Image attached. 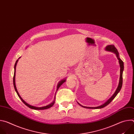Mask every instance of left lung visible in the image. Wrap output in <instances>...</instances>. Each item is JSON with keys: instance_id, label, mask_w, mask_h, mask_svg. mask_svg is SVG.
<instances>
[{"instance_id": "1", "label": "left lung", "mask_w": 134, "mask_h": 134, "mask_svg": "<svg viewBox=\"0 0 134 134\" xmlns=\"http://www.w3.org/2000/svg\"><path fill=\"white\" fill-rule=\"evenodd\" d=\"M105 50L107 51H109V52H113L114 53V54H115L116 55V57H117V59H118L119 60V65H120V78H119V84H118V86L115 91V92L114 93V94L112 95V97L108 100H107L104 103H103V104L100 105V106H98V107H85V106H83L82 105H81V104H80L78 102L77 103L80 105V106H82V107L83 108H87V109H101V108H103L105 107H106L107 105H108L114 99V98H115L117 95L118 94V93L120 92L121 88V87H122V73H123V71H124V62L121 60V59L120 58V57H119V52L117 50V49L115 48V47H114L113 45H108L105 48Z\"/></svg>"}]
</instances>
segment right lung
<instances>
[{"label":"right lung","mask_w":134,"mask_h":134,"mask_svg":"<svg viewBox=\"0 0 134 134\" xmlns=\"http://www.w3.org/2000/svg\"><path fill=\"white\" fill-rule=\"evenodd\" d=\"M21 57H20V58H19L16 60V63H15V66H14V77H13V84H14V88H15V90L16 92L17 93V95H18V97L20 98V99L22 100V101L26 106H27L29 108H31V109H33V110H44V109H49V108L52 107L53 105V104H54V102H55V96H54V100L52 102H51L50 104H48V105H46V106H44V107H38L33 106V105H31L28 104L27 103H26V102L21 98V97L20 96V94H19V93H18V91H17V88H16V84H15V74H16V65H17V62H18V59H20V58H21ZM66 79H63V80H61L59 82V83H58V84H57V90H58L59 89V88L60 87V86L64 82H66Z\"/></svg>","instance_id":"add662e5"}]
</instances>
